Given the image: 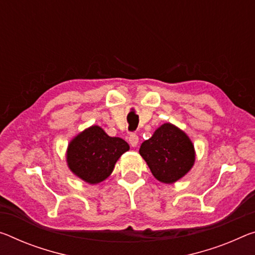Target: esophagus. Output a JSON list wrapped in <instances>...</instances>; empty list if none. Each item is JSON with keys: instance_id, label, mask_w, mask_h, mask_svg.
Segmentation results:
<instances>
[{"instance_id": "obj_1", "label": "esophagus", "mask_w": 255, "mask_h": 255, "mask_svg": "<svg viewBox=\"0 0 255 255\" xmlns=\"http://www.w3.org/2000/svg\"><path fill=\"white\" fill-rule=\"evenodd\" d=\"M128 140H129V144H130L132 147H136L137 145H138L139 139H138V136H137L136 134H130V135H129Z\"/></svg>"}]
</instances>
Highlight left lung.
<instances>
[{
    "label": "left lung",
    "mask_w": 255,
    "mask_h": 255,
    "mask_svg": "<svg viewBox=\"0 0 255 255\" xmlns=\"http://www.w3.org/2000/svg\"><path fill=\"white\" fill-rule=\"evenodd\" d=\"M139 154L155 178L164 184L176 183L191 170L195 161L189 137L171 124H163L142 143Z\"/></svg>",
    "instance_id": "obj_1"
}]
</instances>
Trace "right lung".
<instances>
[{
    "label": "right lung",
    "instance_id": "add662e5",
    "mask_svg": "<svg viewBox=\"0 0 255 255\" xmlns=\"http://www.w3.org/2000/svg\"><path fill=\"white\" fill-rule=\"evenodd\" d=\"M129 145L119 137H110L102 128L92 126L68 145L67 163L70 170L88 184H99L111 175L119 157Z\"/></svg>",
    "mask_w": 255,
    "mask_h": 255
}]
</instances>
